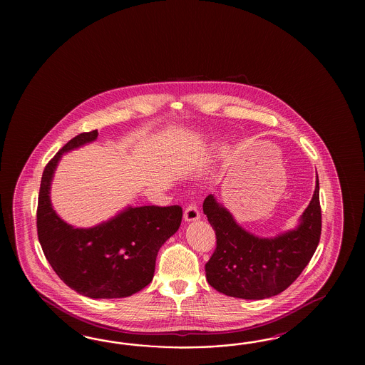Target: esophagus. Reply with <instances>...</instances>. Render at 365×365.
Listing matches in <instances>:
<instances>
[{"label": "esophagus", "mask_w": 365, "mask_h": 365, "mask_svg": "<svg viewBox=\"0 0 365 365\" xmlns=\"http://www.w3.org/2000/svg\"><path fill=\"white\" fill-rule=\"evenodd\" d=\"M200 218V211L195 202H188L185 209V220L187 222L198 221Z\"/></svg>", "instance_id": "34e87169"}]
</instances>
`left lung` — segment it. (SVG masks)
<instances>
[{"mask_svg":"<svg viewBox=\"0 0 365 365\" xmlns=\"http://www.w3.org/2000/svg\"><path fill=\"white\" fill-rule=\"evenodd\" d=\"M203 212L217 238L215 250L206 264V277L211 287L237 299H269L284 292L299 278L319 246V177L299 227L272 240L245 232L212 195L205 199Z\"/></svg>","mask_w":365,"mask_h":365,"instance_id":"1","label":"left lung"}]
</instances>
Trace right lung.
<instances>
[{"mask_svg": "<svg viewBox=\"0 0 365 365\" xmlns=\"http://www.w3.org/2000/svg\"><path fill=\"white\" fill-rule=\"evenodd\" d=\"M98 130L71 139L45 166L37 203V235L60 279L91 299H122L147 287L160 246L177 232L183 211L174 206L130 207L92 229H73L51 206L49 186L60 156L98 138Z\"/></svg>", "mask_w": 365, "mask_h": 365, "instance_id": "obj_1", "label": "right lung"}]
</instances>
